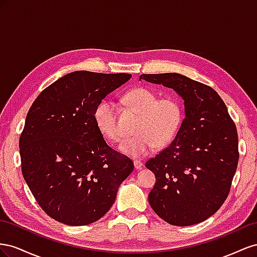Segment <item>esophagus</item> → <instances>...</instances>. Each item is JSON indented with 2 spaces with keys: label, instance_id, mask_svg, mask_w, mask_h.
Returning <instances> with one entry per match:
<instances>
[{
  "label": "esophagus",
  "instance_id": "34e87169",
  "mask_svg": "<svg viewBox=\"0 0 257 257\" xmlns=\"http://www.w3.org/2000/svg\"><path fill=\"white\" fill-rule=\"evenodd\" d=\"M134 165H135V168H136L137 170L141 169V168L143 167V163H142V161H140V160H135L134 161Z\"/></svg>",
  "mask_w": 257,
  "mask_h": 257
}]
</instances>
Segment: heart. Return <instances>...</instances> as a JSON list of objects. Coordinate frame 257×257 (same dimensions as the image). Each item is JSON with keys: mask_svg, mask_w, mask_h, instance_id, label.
Wrapping results in <instances>:
<instances>
[{"mask_svg": "<svg viewBox=\"0 0 257 257\" xmlns=\"http://www.w3.org/2000/svg\"><path fill=\"white\" fill-rule=\"evenodd\" d=\"M146 87H137L124 93L123 101L140 114L136 124V136L124 139L118 149L126 155L143 157L155 148L169 144L178 135L183 121V106L179 99L165 97ZM93 119L100 133L112 141H118L120 133L116 118V105L109 100L98 103Z\"/></svg>", "mask_w": 257, "mask_h": 257, "instance_id": "b5f03b06", "label": "heart"}]
</instances>
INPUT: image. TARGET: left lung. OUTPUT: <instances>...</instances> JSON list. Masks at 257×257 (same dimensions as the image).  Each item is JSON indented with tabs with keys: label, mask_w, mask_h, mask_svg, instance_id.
<instances>
[{
	"label": "left lung",
	"mask_w": 257,
	"mask_h": 257,
	"mask_svg": "<svg viewBox=\"0 0 257 257\" xmlns=\"http://www.w3.org/2000/svg\"><path fill=\"white\" fill-rule=\"evenodd\" d=\"M141 79L171 88L184 100L185 112L172 143L145 164L156 177L151 207L171 225L206 221L226 200L237 170L236 126L207 85L179 73L142 74Z\"/></svg>",
	"instance_id": "8db88e82"
}]
</instances>
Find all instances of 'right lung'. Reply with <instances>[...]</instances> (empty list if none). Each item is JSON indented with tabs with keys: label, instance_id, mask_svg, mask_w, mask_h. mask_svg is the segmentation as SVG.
<instances>
[{
	"label": "right lung",
	"instance_id": "right-lung-1",
	"mask_svg": "<svg viewBox=\"0 0 257 257\" xmlns=\"http://www.w3.org/2000/svg\"><path fill=\"white\" fill-rule=\"evenodd\" d=\"M130 74L75 71L35 99L19 140L21 170L35 200L70 226L98 221L134 171L128 157L109 148L93 111Z\"/></svg>",
	"mask_w": 257,
	"mask_h": 257
}]
</instances>
